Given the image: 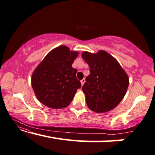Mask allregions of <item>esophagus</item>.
Wrapping results in <instances>:
<instances>
[{
  "label": "esophagus",
  "mask_w": 155,
  "mask_h": 155,
  "mask_svg": "<svg viewBox=\"0 0 155 155\" xmlns=\"http://www.w3.org/2000/svg\"><path fill=\"white\" fill-rule=\"evenodd\" d=\"M85 82V78H84V79H82L81 81V85H84V83Z\"/></svg>",
  "instance_id": "obj_1"
}]
</instances>
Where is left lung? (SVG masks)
Instances as JSON below:
<instances>
[{
    "mask_svg": "<svg viewBox=\"0 0 155 155\" xmlns=\"http://www.w3.org/2000/svg\"><path fill=\"white\" fill-rule=\"evenodd\" d=\"M90 74L82 91L90 109L96 113L110 111L119 104L129 86V77L114 57L103 50L96 54L84 51Z\"/></svg>",
    "mask_w": 155,
    "mask_h": 155,
    "instance_id": "left-lung-1",
    "label": "left lung"
}]
</instances>
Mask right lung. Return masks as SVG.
<instances>
[{"mask_svg": "<svg viewBox=\"0 0 155 155\" xmlns=\"http://www.w3.org/2000/svg\"><path fill=\"white\" fill-rule=\"evenodd\" d=\"M78 52L62 45L51 51L34 70L31 84L38 100L51 108H63L72 101L80 81L72 68Z\"/></svg>", "mask_w": 155, "mask_h": 155, "instance_id": "right-lung-1", "label": "right lung"}]
</instances>
